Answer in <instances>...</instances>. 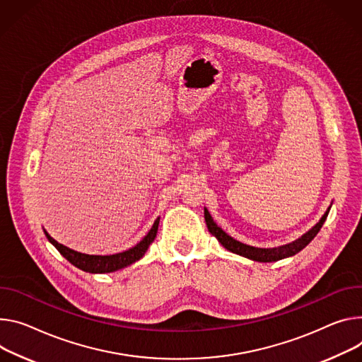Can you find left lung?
<instances>
[{"label": "left lung", "instance_id": "obj_1", "mask_svg": "<svg viewBox=\"0 0 362 362\" xmlns=\"http://www.w3.org/2000/svg\"><path fill=\"white\" fill-rule=\"evenodd\" d=\"M329 209L327 208V211L325 212V215L322 216V219L310 229V231H308L303 237H300L299 240H296L287 245H283V247H279V248H255V247H250V245H245L234 238L229 237L226 233H223L222 229L214 222L211 214L208 212V209L205 208V221H206V225H208V229L209 233L216 237V240L231 252H235L238 255H243V257H247V258H251L254 261H259V262H270V261H277V259H283L286 257H290V255H294L298 254L299 251H302L316 235L317 233L320 231V228L323 225V222L326 221L327 218V214H329Z\"/></svg>", "mask_w": 362, "mask_h": 362}]
</instances>
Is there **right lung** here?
<instances>
[{
	"label": "right lung",
	"mask_w": 362,
	"mask_h": 362,
	"mask_svg": "<svg viewBox=\"0 0 362 362\" xmlns=\"http://www.w3.org/2000/svg\"><path fill=\"white\" fill-rule=\"evenodd\" d=\"M158 221L160 218L156 219V222L153 223L151 229L148 231V234L133 248H129L127 251L118 252V254H112V255H89V254H82L78 251H74L68 247H64L62 244H59L56 240H53L46 231V237L47 240L56 247V250L66 258L72 264L86 273H112L117 272L119 269H124L133 262L139 261L147 251V248L150 247V244L154 241L156 235H157V228H158Z\"/></svg>",
	"instance_id": "add662e5"
}]
</instances>
